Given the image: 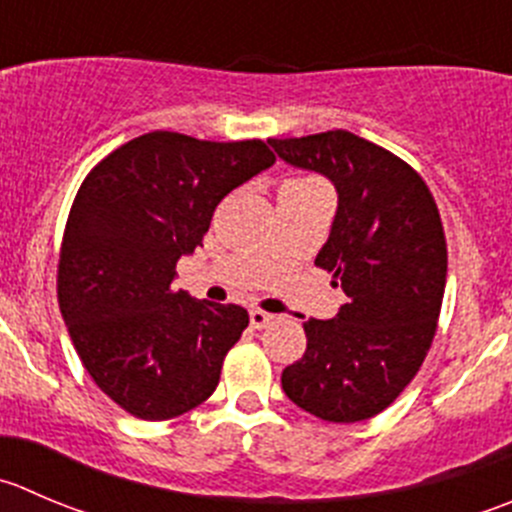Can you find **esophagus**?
Segmentation results:
<instances>
[{"mask_svg": "<svg viewBox=\"0 0 512 512\" xmlns=\"http://www.w3.org/2000/svg\"><path fill=\"white\" fill-rule=\"evenodd\" d=\"M272 320H275V315H270V312H265V310H250V325L255 327V330H262V327L270 325Z\"/></svg>", "mask_w": 512, "mask_h": 512, "instance_id": "obj_1", "label": "esophagus"}]
</instances>
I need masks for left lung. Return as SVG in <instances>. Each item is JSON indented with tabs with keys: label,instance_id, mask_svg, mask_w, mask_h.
Segmentation results:
<instances>
[{
	"label": "left lung",
	"instance_id": "left-lung-1",
	"mask_svg": "<svg viewBox=\"0 0 512 512\" xmlns=\"http://www.w3.org/2000/svg\"><path fill=\"white\" fill-rule=\"evenodd\" d=\"M267 145L335 185V220L315 265L347 295L335 317L305 322L307 350L282 370V390L327 423L367 420L403 393L433 342L448 275L438 207L413 167L352 132Z\"/></svg>",
	"mask_w": 512,
	"mask_h": 512
}]
</instances>
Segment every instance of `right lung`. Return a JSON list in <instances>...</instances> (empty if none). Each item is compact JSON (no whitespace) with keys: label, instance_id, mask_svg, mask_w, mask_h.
<instances>
[{"label":"right lung","instance_id":"obj_1","mask_svg":"<svg viewBox=\"0 0 512 512\" xmlns=\"http://www.w3.org/2000/svg\"><path fill=\"white\" fill-rule=\"evenodd\" d=\"M275 165L262 140L150 132L104 157L74 197L59 252V310L99 390L142 420H170L215 393L250 317L175 292L177 260L222 197Z\"/></svg>","mask_w":512,"mask_h":512}]
</instances>
